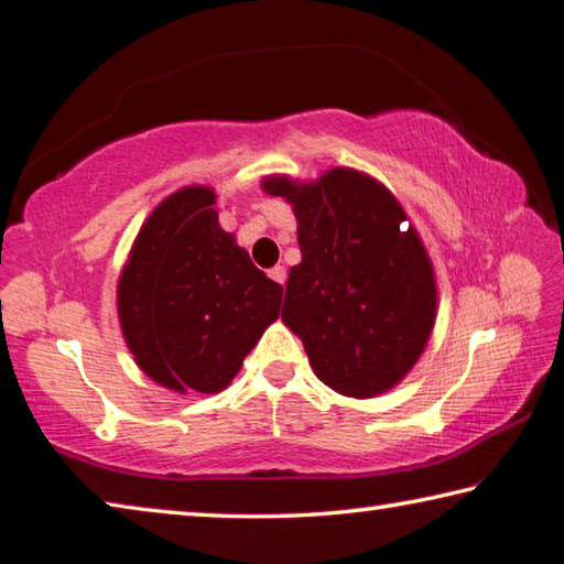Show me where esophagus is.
<instances>
[{"label":"esophagus","instance_id":"34e87169","mask_svg":"<svg viewBox=\"0 0 564 564\" xmlns=\"http://www.w3.org/2000/svg\"><path fill=\"white\" fill-rule=\"evenodd\" d=\"M270 276H272L276 284H284V280H288V270H284L282 264H276V267H272V270H270Z\"/></svg>","mask_w":564,"mask_h":564}]
</instances>
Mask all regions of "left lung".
I'll return each instance as SVG.
<instances>
[{"mask_svg": "<svg viewBox=\"0 0 564 564\" xmlns=\"http://www.w3.org/2000/svg\"><path fill=\"white\" fill-rule=\"evenodd\" d=\"M262 189L297 217L302 262L282 322L332 390L367 400L400 384L437 317L435 267L397 197L365 172L335 167L315 182L270 174Z\"/></svg>", "mask_w": 564, "mask_h": 564, "instance_id": "obj_1", "label": "left lung"}]
</instances>
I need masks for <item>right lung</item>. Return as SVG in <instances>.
Masks as SVG:
<instances>
[{
  "instance_id": "right-lung-1",
  "label": "right lung",
  "mask_w": 564,
  "mask_h": 564,
  "mask_svg": "<svg viewBox=\"0 0 564 564\" xmlns=\"http://www.w3.org/2000/svg\"><path fill=\"white\" fill-rule=\"evenodd\" d=\"M215 189L172 192L129 249L117 312L137 367L167 390L221 392L280 317L282 288L219 227Z\"/></svg>"
}]
</instances>
